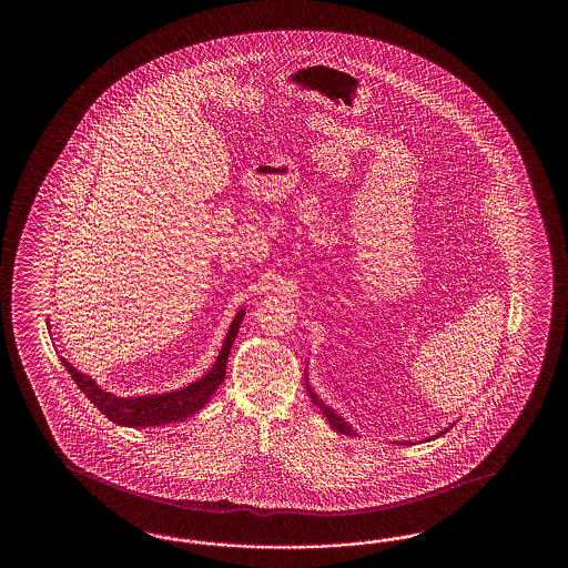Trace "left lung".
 Instances as JSON below:
<instances>
[{
  "label": "left lung",
  "mask_w": 568,
  "mask_h": 568,
  "mask_svg": "<svg viewBox=\"0 0 568 568\" xmlns=\"http://www.w3.org/2000/svg\"><path fill=\"white\" fill-rule=\"evenodd\" d=\"M306 389H308V394H311V398H313L314 404H316V406L321 408V412L325 414L326 423L331 424V428H333V430H337V433H341V435L355 436V433L351 430L349 424L345 423V420H343L338 414H335V412L331 410L328 406H325L321 399L316 398L311 387H306Z\"/></svg>",
  "instance_id": "1"
}]
</instances>
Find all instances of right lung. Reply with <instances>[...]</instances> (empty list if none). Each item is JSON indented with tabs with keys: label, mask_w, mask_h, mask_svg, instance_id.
Instances as JSON below:
<instances>
[{
	"label": "right lung",
	"mask_w": 568,
	"mask_h": 568,
	"mask_svg": "<svg viewBox=\"0 0 568 568\" xmlns=\"http://www.w3.org/2000/svg\"><path fill=\"white\" fill-rule=\"evenodd\" d=\"M243 314L240 311L237 316L233 318L230 326V333L223 341V347L219 351L217 362L211 367L209 374L203 375L199 382H194L191 386L179 389V392H170V394H156V396H142V398H118L113 394H109L105 389L97 386L95 382L89 375L77 372L71 363L67 359L61 362L67 372L71 374L74 384L81 387V392H85L87 399H91V404L97 410L105 414L111 423L120 424V426H160V424L182 423L189 416H193L194 412L205 408L206 402L217 392V387L225 379V369H227V359H230L231 345L237 337V331L242 325Z\"/></svg>",
	"instance_id": "1"
}]
</instances>
